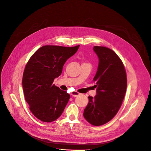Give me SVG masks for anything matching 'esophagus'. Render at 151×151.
I'll use <instances>...</instances> for the list:
<instances>
[{
	"mask_svg": "<svg viewBox=\"0 0 151 151\" xmlns=\"http://www.w3.org/2000/svg\"><path fill=\"white\" fill-rule=\"evenodd\" d=\"M79 94H80L79 93H78V92H75V91H74V92H72V93H71L72 96H73V97L77 96H78Z\"/></svg>",
	"mask_w": 151,
	"mask_h": 151,
	"instance_id": "1",
	"label": "esophagus"
}]
</instances>
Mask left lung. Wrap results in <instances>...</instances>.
<instances>
[{"label":"left lung","instance_id":"obj_1","mask_svg":"<svg viewBox=\"0 0 151 151\" xmlns=\"http://www.w3.org/2000/svg\"><path fill=\"white\" fill-rule=\"evenodd\" d=\"M93 50L99 58L93 79L96 95L88 96L83 115L90 124L99 126L110 122L118 112L126 91L127 75L122 61L112 50L95 46Z\"/></svg>","mask_w":151,"mask_h":151}]
</instances>
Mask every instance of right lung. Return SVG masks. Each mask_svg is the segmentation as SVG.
<instances>
[{"label": "right lung", "instance_id": "add662e5", "mask_svg": "<svg viewBox=\"0 0 151 151\" xmlns=\"http://www.w3.org/2000/svg\"><path fill=\"white\" fill-rule=\"evenodd\" d=\"M79 47L44 45L27 63L22 78L24 96L29 110L41 121L52 122L62 115L70 95L53 83L61 75L67 60Z\"/></svg>", "mask_w": 151, "mask_h": 151}]
</instances>
